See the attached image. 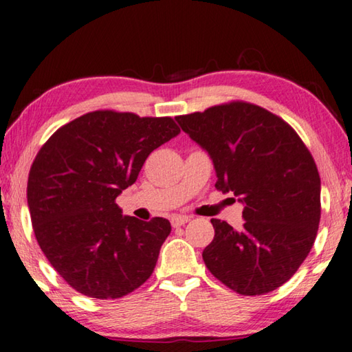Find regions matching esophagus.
<instances>
[{
    "label": "esophagus",
    "instance_id": "34e87169",
    "mask_svg": "<svg viewBox=\"0 0 352 352\" xmlns=\"http://www.w3.org/2000/svg\"><path fill=\"white\" fill-rule=\"evenodd\" d=\"M190 221V217L186 215H173L171 217V226L173 228H179L184 226V224Z\"/></svg>",
    "mask_w": 352,
    "mask_h": 352
}]
</instances>
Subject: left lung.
<instances>
[{"mask_svg":"<svg viewBox=\"0 0 352 352\" xmlns=\"http://www.w3.org/2000/svg\"><path fill=\"white\" fill-rule=\"evenodd\" d=\"M184 132L214 160L217 190L245 204L241 229L212 218L203 251L215 278L243 296L285 284L306 261L321 217V181L312 154L292 126L246 101L177 115Z\"/></svg>","mask_w":352,"mask_h":352,"instance_id":"obj_1","label":"left lung"}]
</instances>
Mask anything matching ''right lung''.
<instances>
[{
  "instance_id": "1",
  "label": "right lung",
  "mask_w": 352,
  "mask_h": 352,
  "mask_svg": "<svg viewBox=\"0 0 352 352\" xmlns=\"http://www.w3.org/2000/svg\"><path fill=\"white\" fill-rule=\"evenodd\" d=\"M179 132L171 117L95 111L63 124L40 148L28 177L32 229L76 292L117 299L153 274L170 221L123 217L115 199L137 181L148 155Z\"/></svg>"
}]
</instances>
